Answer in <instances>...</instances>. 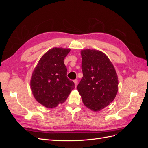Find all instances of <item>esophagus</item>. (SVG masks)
Segmentation results:
<instances>
[{
    "label": "esophagus",
    "mask_w": 148,
    "mask_h": 148,
    "mask_svg": "<svg viewBox=\"0 0 148 148\" xmlns=\"http://www.w3.org/2000/svg\"><path fill=\"white\" fill-rule=\"evenodd\" d=\"M73 82H74V83H75V87H77V84H78V80H77V79H75Z\"/></svg>",
    "instance_id": "34e87169"
}]
</instances>
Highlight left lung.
<instances>
[{
	"label": "left lung",
	"instance_id": "left-lung-1",
	"mask_svg": "<svg viewBox=\"0 0 148 148\" xmlns=\"http://www.w3.org/2000/svg\"><path fill=\"white\" fill-rule=\"evenodd\" d=\"M83 77L78 91L83 104L99 111L113 101L118 91V78L114 67L104 53L86 49L82 51Z\"/></svg>",
	"mask_w": 148,
	"mask_h": 148
}]
</instances>
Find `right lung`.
Segmentation results:
<instances>
[{"mask_svg": "<svg viewBox=\"0 0 148 148\" xmlns=\"http://www.w3.org/2000/svg\"><path fill=\"white\" fill-rule=\"evenodd\" d=\"M70 49L53 48L47 51L36 67L31 79V88L35 99L47 108L64 102L75 83L66 77L64 60Z\"/></svg>", "mask_w": 148, "mask_h": 148, "instance_id": "obj_1", "label": "right lung"}]
</instances>
